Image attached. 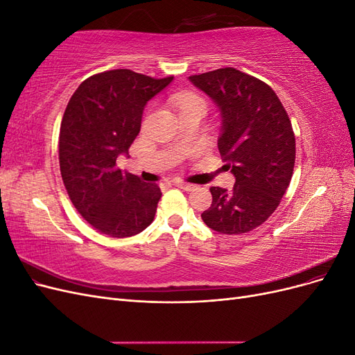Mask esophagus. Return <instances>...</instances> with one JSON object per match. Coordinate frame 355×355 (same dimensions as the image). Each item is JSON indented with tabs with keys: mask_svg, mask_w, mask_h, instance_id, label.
<instances>
[{
	"mask_svg": "<svg viewBox=\"0 0 355 355\" xmlns=\"http://www.w3.org/2000/svg\"><path fill=\"white\" fill-rule=\"evenodd\" d=\"M176 187H179L180 189H185V191H192V189L196 188V185L187 184V182H182V180H178V182H176Z\"/></svg>",
	"mask_w": 355,
	"mask_h": 355,
	"instance_id": "esophagus-1",
	"label": "esophagus"
}]
</instances>
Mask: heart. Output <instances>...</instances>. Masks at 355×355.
I'll return each mask as SVG.
<instances>
[{
	"label": "heart",
	"instance_id": "heart-1",
	"mask_svg": "<svg viewBox=\"0 0 355 355\" xmlns=\"http://www.w3.org/2000/svg\"><path fill=\"white\" fill-rule=\"evenodd\" d=\"M175 103L179 111L187 110V108H194V106H198V108H206V103H204L202 98H200L198 94H192V93L180 94Z\"/></svg>",
	"mask_w": 355,
	"mask_h": 355
}]
</instances>
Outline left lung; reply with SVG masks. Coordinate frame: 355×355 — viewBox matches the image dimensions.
I'll list each match as a JSON object with an SVG mask.
<instances>
[{"label": "left lung", "instance_id": "left-lung-1", "mask_svg": "<svg viewBox=\"0 0 355 355\" xmlns=\"http://www.w3.org/2000/svg\"><path fill=\"white\" fill-rule=\"evenodd\" d=\"M189 81L216 105L219 153L235 178L232 191L211 187L204 223L220 234H244L278 207L293 175L295 135L275 92L252 75L220 68Z\"/></svg>", "mask_w": 355, "mask_h": 355}]
</instances>
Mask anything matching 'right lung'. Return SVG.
<instances>
[{
    "label": "right lung",
    "instance_id": "add662e5",
    "mask_svg": "<svg viewBox=\"0 0 355 355\" xmlns=\"http://www.w3.org/2000/svg\"><path fill=\"white\" fill-rule=\"evenodd\" d=\"M173 77L155 80L130 69L106 71L75 90L62 118L59 163L68 196L93 228L124 239L154 220L161 191L116 168L141 132L146 103Z\"/></svg>",
    "mask_w": 355,
    "mask_h": 355
}]
</instances>
